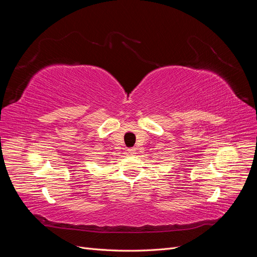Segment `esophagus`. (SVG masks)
I'll use <instances>...</instances> for the list:
<instances>
[{
    "label": "esophagus",
    "instance_id": "34e87169",
    "mask_svg": "<svg viewBox=\"0 0 257 257\" xmlns=\"http://www.w3.org/2000/svg\"><path fill=\"white\" fill-rule=\"evenodd\" d=\"M127 153L131 154V155H133V154L136 153V149H135V148H131V149H127Z\"/></svg>",
    "mask_w": 257,
    "mask_h": 257
}]
</instances>
